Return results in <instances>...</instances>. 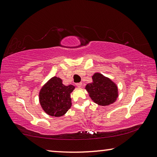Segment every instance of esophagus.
Returning <instances> with one entry per match:
<instances>
[{"label": "esophagus", "mask_w": 157, "mask_h": 157, "mask_svg": "<svg viewBox=\"0 0 157 157\" xmlns=\"http://www.w3.org/2000/svg\"><path fill=\"white\" fill-rule=\"evenodd\" d=\"M76 86L79 87V88H80V87H82V82H79V83H77Z\"/></svg>", "instance_id": "esophagus-1"}]
</instances>
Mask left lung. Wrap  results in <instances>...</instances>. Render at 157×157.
Here are the masks:
<instances>
[{
  "instance_id": "obj_1",
  "label": "left lung",
  "mask_w": 157,
  "mask_h": 157,
  "mask_svg": "<svg viewBox=\"0 0 157 157\" xmlns=\"http://www.w3.org/2000/svg\"><path fill=\"white\" fill-rule=\"evenodd\" d=\"M92 79V83L85 87L91 100L100 106H108L115 102L118 96L116 84L99 73H95Z\"/></svg>"
}]
</instances>
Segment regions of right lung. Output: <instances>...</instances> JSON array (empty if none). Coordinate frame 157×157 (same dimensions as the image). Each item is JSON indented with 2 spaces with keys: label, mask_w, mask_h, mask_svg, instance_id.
<instances>
[{
  "label": "right lung",
  "mask_w": 157,
  "mask_h": 157,
  "mask_svg": "<svg viewBox=\"0 0 157 157\" xmlns=\"http://www.w3.org/2000/svg\"><path fill=\"white\" fill-rule=\"evenodd\" d=\"M74 89L73 85L65 86L59 78L53 77L39 92V102L42 109L50 116L64 115L72 105L71 94Z\"/></svg>",
  "instance_id": "right-lung-1"
}]
</instances>
